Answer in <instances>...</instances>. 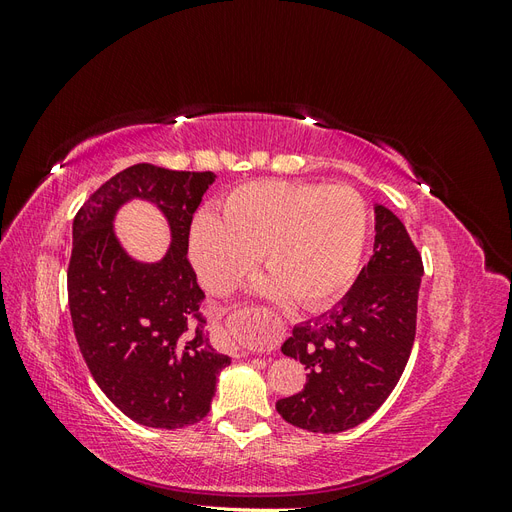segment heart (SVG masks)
<instances>
[{
    "instance_id": "1",
    "label": "heart",
    "mask_w": 512,
    "mask_h": 512,
    "mask_svg": "<svg viewBox=\"0 0 512 512\" xmlns=\"http://www.w3.org/2000/svg\"><path fill=\"white\" fill-rule=\"evenodd\" d=\"M369 211L350 185L254 181L232 190L220 218L205 213L192 228L200 280L224 294L258 265L271 273L262 290L320 307L342 292L359 267Z\"/></svg>"
}]
</instances>
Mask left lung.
Masks as SVG:
<instances>
[{
  "instance_id": "8db88e82",
  "label": "left lung",
  "mask_w": 512,
  "mask_h": 512,
  "mask_svg": "<svg viewBox=\"0 0 512 512\" xmlns=\"http://www.w3.org/2000/svg\"><path fill=\"white\" fill-rule=\"evenodd\" d=\"M423 258L406 226L376 207L369 265L327 314L292 329L282 352L299 359L303 391L275 404L284 421L316 433H339L367 421L404 374L416 335Z\"/></svg>"
}]
</instances>
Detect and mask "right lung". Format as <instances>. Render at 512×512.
<instances>
[{"label":"right lung","instance_id":"1","mask_svg":"<svg viewBox=\"0 0 512 512\" xmlns=\"http://www.w3.org/2000/svg\"><path fill=\"white\" fill-rule=\"evenodd\" d=\"M213 181L211 170L134 164L104 181L72 224L68 305L76 342L102 393L145 427L198 423L230 365L209 344L205 292L188 258L192 215ZM134 195L153 199L174 230V245L156 266L128 259L112 235L116 207Z\"/></svg>","mask_w":512,"mask_h":512}]
</instances>
